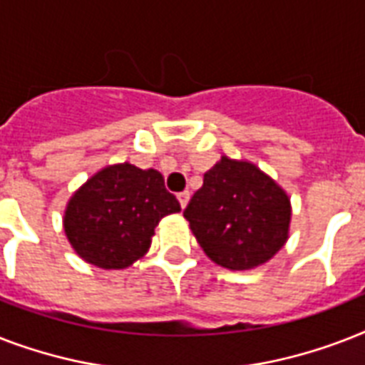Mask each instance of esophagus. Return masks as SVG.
Listing matches in <instances>:
<instances>
[{"label": "esophagus", "mask_w": 365, "mask_h": 365, "mask_svg": "<svg viewBox=\"0 0 365 365\" xmlns=\"http://www.w3.org/2000/svg\"><path fill=\"white\" fill-rule=\"evenodd\" d=\"M189 197H191V193H189L187 189H185V191H180V193H178V200H180V205H182V208H185V206H187Z\"/></svg>", "instance_id": "1"}]
</instances>
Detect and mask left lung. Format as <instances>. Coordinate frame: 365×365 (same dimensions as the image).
<instances>
[{
	"instance_id": "8db88e82",
	"label": "left lung",
	"mask_w": 365,
	"mask_h": 365,
	"mask_svg": "<svg viewBox=\"0 0 365 365\" xmlns=\"http://www.w3.org/2000/svg\"><path fill=\"white\" fill-rule=\"evenodd\" d=\"M288 195L257 166L222 157L205 174L183 217L214 263L246 271L265 263L288 239Z\"/></svg>"
}]
</instances>
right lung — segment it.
I'll return each mask as SVG.
<instances>
[{"label":"right lung","instance_id":"right-lung-1","mask_svg":"<svg viewBox=\"0 0 365 365\" xmlns=\"http://www.w3.org/2000/svg\"><path fill=\"white\" fill-rule=\"evenodd\" d=\"M180 210L160 172L125 163L100 170L71 197L64 231L85 261L125 269L148 252L160 220Z\"/></svg>","mask_w":365,"mask_h":365}]
</instances>
